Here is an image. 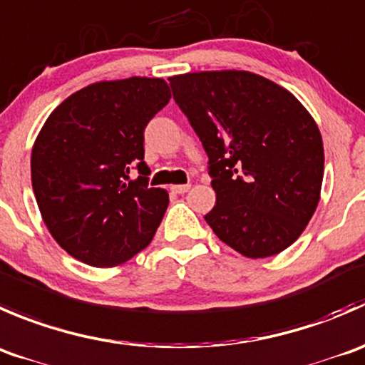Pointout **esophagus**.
Returning a JSON list of instances; mask_svg holds the SVG:
<instances>
[{
    "mask_svg": "<svg viewBox=\"0 0 365 365\" xmlns=\"http://www.w3.org/2000/svg\"><path fill=\"white\" fill-rule=\"evenodd\" d=\"M190 187H191V184H175V186H172L170 190L174 191V193L181 195V193H186V191L190 190Z\"/></svg>",
    "mask_w": 365,
    "mask_h": 365,
    "instance_id": "obj_1",
    "label": "esophagus"
}]
</instances>
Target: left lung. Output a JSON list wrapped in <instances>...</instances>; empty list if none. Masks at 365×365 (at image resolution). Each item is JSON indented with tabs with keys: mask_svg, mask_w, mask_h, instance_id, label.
<instances>
[{
	"mask_svg": "<svg viewBox=\"0 0 365 365\" xmlns=\"http://www.w3.org/2000/svg\"><path fill=\"white\" fill-rule=\"evenodd\" d=\"M209 156L216 236L250 259L294 243L321 197L324 150L312 115L289 90L248 71L168 78Z\"/></svg>",
	"mask_w": 365,
	"mask_h": 365,
	"instance_id": "8db88e82",
	"label": "left lung"
}]
</instances>
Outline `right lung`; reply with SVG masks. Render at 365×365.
I'll list each match as a JSON object with an SVG mask.
<instances>
[{"label":"right lung","mask_w":365,"mask_h":365,"mask_svg":"<svg viewBox=\"0 0 365 365\" xmlns=\"http://www.w3.org/2000/svg\"><path fill=\"white\" fill-rule=\"evenodd\" d=\"M161 78L97 81L60 103L31 149V186L46 227L78 261L124 264L149 247L168 207L149 187L143 131L170 101ZM136 166L143 174L129 180Z\"/></svg>","instance_id":"add662e5"}]
</instances>
